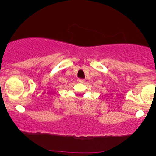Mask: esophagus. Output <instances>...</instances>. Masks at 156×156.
<instances>
[{
  "instance_id": "1",
  "label": "esophagus",
  "mask_w": 156,
  "mask_h": 156,
  "mask_svg": "<svg viewBox=\"0 0 156 156\" xmlns=\"http://www.w3.org/2000/svg\"><path fill=\"white\" fill-rule=\"evenodd\" d=\"M77 82L79 83H84V80H82V79H78Z\"/></svg>"
}]
</instances>
